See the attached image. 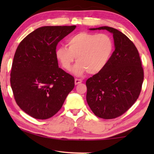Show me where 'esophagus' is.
<instances>
[{
	"label": "esophagus",
	"mask_w": 154,
	"mask_h": 154,
	"mask_svg": "<svg viewBox=\"0 0 154 154\" xmlns=\"http://www.w3.org/2000/svg\"><path fill=\"white\" fill-rule=\"evenodd\" d=\"M82 83V80L81 79H75V85H79V84Z\"/></svg>",
	"instance_id": "obj_1"
}]
</instances>
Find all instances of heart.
<instances>
[{"label":"heart","instance_id":"b5f03b06","mask_svg":"<svg viewBox=\"0 0 154 154\" xmlns=\"http://www.w3.org/2000/svg\"><path fill=\"white\" fill-rule=\"evenodd\" d=\"M66 46L56 48L55 57L61 66L69 71L76 57L73 73L81 76L88 72L96 74L104 69L112 57L114 43L106 33L80 32L67 40Z\"/></svg>","mask_w":154,"mask_h":154}]
</instances>
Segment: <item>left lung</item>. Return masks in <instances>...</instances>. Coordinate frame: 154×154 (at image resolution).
I'll return each instance as SVG.
<instances>
[{
  "label": "left lung",
  "mask_w": 154,
  "mask_h": 154,
  "mask_svg": "<svg viewBox=\"0 0 154 154\" xmlns=\"http://www.w3.org/2000/svg\"><path fill=\"white\" fill-rule=\"evenodd\" d=\"M113 34L115 50L106 67L86 81V100L97 116L119 117L127 111L140 95L144 70L138 50L125 34L114 28L101 26Z\"/></svg>",
  "instance_id": "1"
}]
</instances>
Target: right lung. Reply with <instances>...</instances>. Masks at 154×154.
Returning <instances> with one entry per match:
<instances>
[{"label": "right lung", "instance_id": "right-lung-1", "mask_svg": "<svg viewBox=\"0 0 154 154\" xmlns=\"http://www.w3.org/2000/svg\"><path fill=\"white\" fill-rule=\"evenodd\" d=\"M76 26H46L21 41L14 54L10 85L17 104L36 119H48L62 108L74 88V78L59 68V42Z\"/></svg>", "mask_w": 154, "mask_h": 154}]
</instances>
